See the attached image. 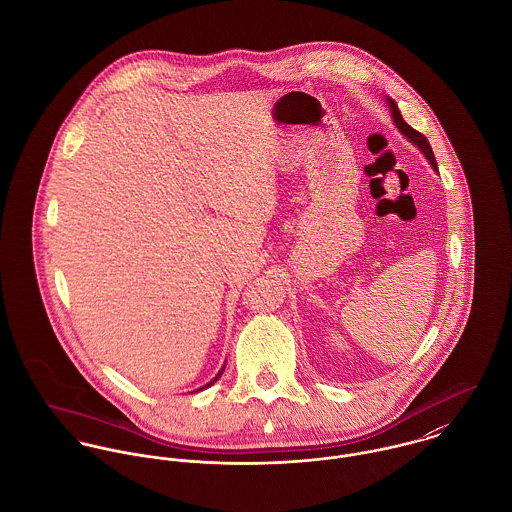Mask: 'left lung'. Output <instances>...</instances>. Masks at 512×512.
<instances>
[{"mask_svg":"<svg viewBox=\"0 0 512 512\" xmlns=\"http://www.w3.org/2000/svg\"><path fill=\"white\" fill-rule=\"evenodd\" d=\"M386 100H388V106H390V112H392V120H394V124L398 126V130H400L412 144H416V146L422 149V153L428 157V161L432 163V167L438 171V163H436L434 151H432L430 142L426 140V136L420 134V132H416L414 128H410V126L404 122V118H402V114H400V110H398V106H396L394 100H390V98H386Z\"/></svg>","mask_w":512,"mask_h":512,"instance_id":"left-lung-1","label":"left lung"}]
</instances>
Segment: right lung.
Segmentation results:
<instances>
[{"mask_svg":"<svg viewBox=\"0 0 512 512\" xmlns=\"http://www.w3.org/2000/svg\"><path fill=\"white\" fill-rule=\"evenodd\" d=\"M220 374H222V370H220L219 374H217V376H215V380H211V382H209V384H207V386H211V384H213V382H217V380H219V378H220ZM207 386H205V388H207Z\"/></svg>","mask_w":512,"mask_h":512,"instance_id":"obj_1","label":"right lung"}]
</instances>
